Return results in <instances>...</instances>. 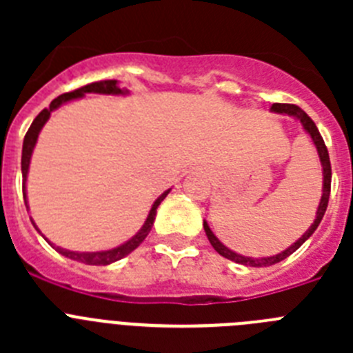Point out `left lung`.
Masks as SVG:
<instances>
[{"label":"left lung","instance_id":"1","mask_svg":"<svg viewBox=\"0 0 353 353\" xmlns=\"http://www.w3.org/2000/svg\"><path fill=\"white\" fill-rule=\"evenodd\" d=\"M270 113H276V114H286V117H292L295 118L297 121H301L302 129L305 130V134L310 136L311 141H313L314 148H316L318 152V157H320V162H322V174H323V182H322V198H320V203H318V208H316V217H314L313 224L310 226V230L304 233V235L301 236L299 240H295L290 248H286L285 251L277 252V254H274V256H263V258H251V256H244V254H239V252L232 251L230 248H226V245L221 242L217 236H215V233L212 232L210 226H208L207 221H203V228H205V233H207L208 240H210L212 248L215 249V251L219 252L221 256L228 258V260L235 261V263H240V265H245V267H269V265H274V263H279V261H283L285 258H288L292 252L297 251L299 248H301L302 244H304L305 240L310 239L311 235L314 233V230L318 228V224L322 223L323 219V214H325L327 210V203H329V194H330V176H332V173H330V161H329V152H327L325 148V143H323L322 136H320V132H318L316 125H314V121L311 120L307 114L302 111L299 105H293V104H272L270 105Z\"/></svg>","mask_w":353,"mask_h":353}]
</instances>
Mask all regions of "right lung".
Masks as SVG:
<instances>
[{
    "instance_id": "1",
    "label": "right lung",
    "mask_w": 353,
    "mask_h": 353,
    "mask_svg": "<svg viewBox=\"0 0 353 353\" xmlns=\"http://www.w3.org/2000/svg\"><path fill=\"white\" fill-rule=\"evenodd\" d=\"M86 93H101V95L125 97V95H129L130 92L127 88H121L120 83H118V81H114V79L99 81V83L86 84V86L76 90V92L63 93V95L56 97L54 101L49 104L48 109L40 111L39 117L33 120L31 127L28 129L26 136H24L23 157H21V171H23V196H24V203H26L28 210H30V205H28V198H26V179H28V171H30L31 155H33V150H35V145H37V139H39L40 130H42V127L48 123V120L51 118V113L54 111V109L61 108V105L67 104V102H70V101H77V99H83ZM170 191H171V189H168V191H164L161 196H159L157 199H155L154 205H152V208H150L148 215H146L145 223H143V226L139 228V232L136 233V235L130 236L127 242L117 245V248L108 249V251H92V252L84 251V252H81V251H70V249H63V248H60V245H54L52 242H49V239H46V236L40 233V230L37 228L35 221L31 219V223H33V226L37 228V232H39L40 235L43 236V239L48 240L49 244H51L52 248L56 249V251L60 252V254H63V256L70 258V260H74V261H81V263H84V265H109V263H114V261L121 260V258H125L127 254H130V252H132L134 249L138 248L143 240L146 239V235H148L150 230H152V226H154L155 215H157V207L161 205L162 199L170 194Z\"/></svg>"
}]
</instances>
